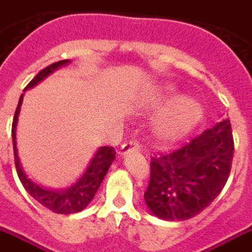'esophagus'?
I'll list each match as a JSON object with an SVG mask.
<instances>
[{
	"mask_svg": "<svg viewBox=\"0 0 252 252\" xmlns=\"http://www.w3.org/2000/svg\"><path fill=\"white\" fill-rule=\"evenodd\" d=\"M140 145L136 141H128V143H124L119 149V156H126L129 152H139Z\"/></svg>",
	"mask_w": 252,
	"mask_h": 252,
	"instance_id": "esophagus-1",
	"label": "esophagus"
}]
</instances>
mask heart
Listing matches in <instances>:
<instances>
[{
    "label": "heart",
    "mask_w": 252,
    "mask_h": 252,
    "mask_svg": "<svg viewBox=\"0 0 252 252\" xmlns=\"http://www.w3.org/2000/svg\"><path fill=\"white\" fill-rule=\"evenodd\" d=\"M176 90L172 86H162L144 101V109L151 112L167 104L152 122V134L157 143L170 145L178 143L198 126L202 120L203 111L198 101L178 96L176 99Z\"/></svg>",
    "instance_id": "obj_1"
}]
</instances>
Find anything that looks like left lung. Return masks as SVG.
I'll use <instances>...</instances> for the list:
<instances>
[{"mask_svg": "<svg viewBox=\"0 0 252 252\" xmlns=\"http://www.w3.org/2000/svg\"><path fill=\"white\" fill-rule=\"evenodd\" d=\"M234 141L228 119H222L185 147L153 157L144 199L153 216L185 220L206 209L227 181Z\"/></svg>", "mask_w": 252, "mask_h": 252, "instance_id": "obj_1", "label": "left lung"}]
</instances>
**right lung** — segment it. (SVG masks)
<instances>
[{
  "label": "right lung",
  "instance_id": "add662e5",
  "mask_svg": "<svg viewBox=\"0 0 252 252\" xmlns=\"http://www.w3.org/2000/svg\"><path fill=\"white\" fill-rule=\"evenodd\" d=\"M71 61L64 59L59 61L49 67H46L36 75L35 78L28 84V87L25 88V91H28L30 88L35 87L36 84H39L42 80H45L49 75H51L54 71L59 70L61 67L67 66ZM24 91V92H25ZM25 94L21 95L15 109L14 119H13V126H11V137H13V148H14V161L15 168L18 177L22 182V185L26 189L29 194L38 202L47 207L49 210L57 213V214H74L84 210L88 206V203L91 202L95 197L96 191L100 188L101 182L104 180L105 174L108 172L109 166L115 160L116 152L112 147H100L96 149L94 156L88 162L87 168L82 173L79 178H76V181L72 182L71 185L61 189H49L45 186L39 185L29 178L28 173L24 170V166L21 164L18 156V148H17V126H18L19 112H21V105L24 101Z\"/></svg>",
  "mask_w": 252,
  "mask_h": 252
}]
</instances>
